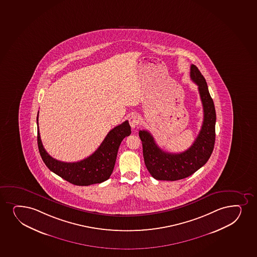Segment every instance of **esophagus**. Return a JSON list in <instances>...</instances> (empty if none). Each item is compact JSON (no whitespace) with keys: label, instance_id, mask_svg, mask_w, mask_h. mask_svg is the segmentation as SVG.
Wrapping results in <instances>:
<instances>
[{"label":"esophagus","instance_id":"1","mask_svg":"<svg viewBox=\"0 0 257 257\" xmlns=\"http://www.w3.org/2000/svg\"><path fill=\"white\" fill-rule=\"evenodd\" d=\"M139 122H140V118H139L138 115H132L130 118H129V123H130L131 127L133 129L136 128L139 125Z\"/></svg>","mask_w":257,"mask_h":257}]
</instances>
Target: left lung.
<instances>
[{"label": "left lung", "instance_id": "8db88e82", "mask_svg": "<svg viewBox=\"0 0 257 257\" xmlns=\"http://www.w3.org/2000/svg\"><path fill=\"white\" fill-rule=\"evenodd\" d=\"M190 77L199 88L204 110V118L199 135L191 147L181 153H169L161 150L148 131H139L142 141L145 166L156 180L177 181L193 175L204 166L211 157L215 144L216 111L205 79L192 64Z\"/></svg>", "mask_w": 257, "mask_h": 257}]
</instances>
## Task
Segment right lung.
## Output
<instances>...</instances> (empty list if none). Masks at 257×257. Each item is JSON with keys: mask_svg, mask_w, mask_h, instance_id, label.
Instances as JSON below:
<instances>
[{"mask_svg": "<svg viewBox=\"0 0 257 257\" xmlns=\"http://www.w3.org/2000/svg\"><path fill=\"white\" fill-rule=\"evenodd\" d=\"M38 124V146L44 163L51 171L76 186L101 183L108 180L114 168L118 147L122 140L129 136L131 126L128 120L114 127L109 132L99 148L83 160L76 163H64L56 160L46 152L43 146Z\"/></svg>", "mask_w": 257, "mask_h": 257, "instance_id": "right-lung-1", "label": "right lung"}]
</instances>
